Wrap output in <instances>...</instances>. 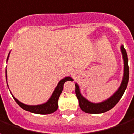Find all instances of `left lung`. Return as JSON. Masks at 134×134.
Returning a JSON list of instances; mask_svg holds the SVG:
<instances>
[{"label": "left lung", "mask_w": 134, "mask_h": 134, "mask_svg": "<svg viewBox=\"0 0 134 134\" xmlns=\"http://www.w3.org/2000/svg\"><path fill=\"white\" fill-rule=\"evenodd\" d=\"M120 48H121L123 61H124L123 78H122V83H121L118 90L109 99L104 101V102L97 103V104L90 102L80 94L79 87H78L77 83L75 84V93H76L77 98L78 102H79V106L83 112L86 113H90V114H99V113H105V112H107L112 108H113L117 104V103L119 102L120 99H121V97L122 96L126 88H127L128 83H129V64H128L129 59H128V56H127L126 49L124 48L123 46H121Z\"/></svg>", "instance_id": "left-lung-1"}]
</instances>
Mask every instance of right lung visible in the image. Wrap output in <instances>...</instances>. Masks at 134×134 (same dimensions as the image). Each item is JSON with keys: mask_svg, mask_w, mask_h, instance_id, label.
I'll use <instances>...</instances> for the list:
<instances>
[{"mask_svg": "<svg viewBox=\"0 0 134 134\" xmlns=\"http://www.w3.org/2000/svg\"><path fill=\"white\" fill-rule=\"evenodd\" d=\"M10 54V53H9ZM7 57V60L8 59V56ZM5 77L7 78L6 75V70H5ZM67 80H71L72 81V78H71L70 77H64V79L61 80L59 83H58L57 86L54 90V93H52L51 98L47 102L41 104V105H37V106H30V105H26L24 104L23 103L19 102L18 100L15 98L14 96H13V98L14 99L16 102L19 104V106H20L23 109H25L26 111L30 112V113H35V114H40V115H47V114H51V113H54L55 111H57L58 109V100L60 96L62 91L63 90V86L64 83ZM8 85V84H7Z\"/></svg>", "mask_w": 134, "mask_h": 134, "instance_id": "1", "label": "right lung"}]
</instances>
